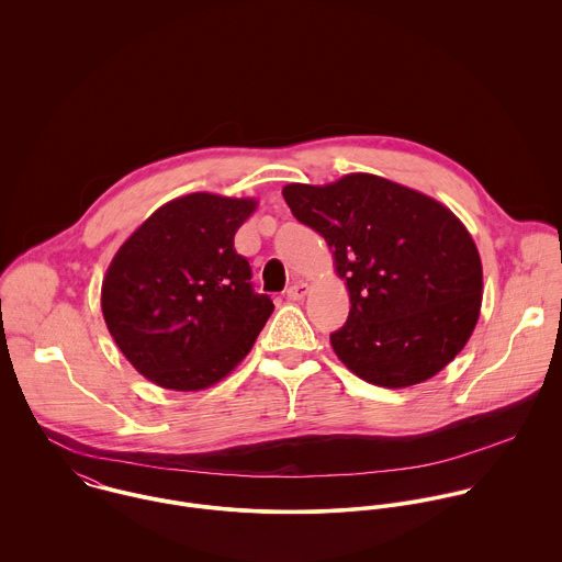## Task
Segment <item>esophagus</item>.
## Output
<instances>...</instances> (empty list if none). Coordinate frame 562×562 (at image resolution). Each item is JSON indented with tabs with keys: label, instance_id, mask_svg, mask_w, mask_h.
I'll list each match as a JSON object with an SVG mask.
<instances>
[{
	"label": "esophagus",
	"instance_id": "34e87169",
	"mask_svg": "<svg viewBox=\"0 0 562 562\" xmlns=\"http://www.w3.org/2000/svg\"><path fill=\"white\" fill-rule=\"evenodd\" d=\"M310 292V285L305 281H294L288 290H285V299L288 301H303Z\"/></svg>",
	"mask_w": 562,
	"mask_h": 562
}]
</instances>
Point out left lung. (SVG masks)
Here are the masks:
<instances>
[{
	"label": "left lung",
	"mask_w": 562,
	"mask_h": 562,
	"mask_svg": "<svg viewBox=\"0 0 562 562\" xmlns=\"http://www.w3.org/2000/svg\"><path fill=\"white\" fill-rule=\"evenodd\" d=\"M283 199L333 248L346 279L350 314L330 346L350 372L379 387H408L463 350L481 314L482 263L448 207L366 172L328 186L290 183Z\"/></svg>",
	"instance_id": "left-lung-1"
}]
</instances>
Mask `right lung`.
<instances>
[{
	"mask_svg": "<svg viewBox=\"0 0 562 562\" xmlns=\"http://www.w3.org/2000/svg\"><path fill=\"white\" fill-rule=\"evenodd\" d=\"M252 199L194 192L156 210L114 255L101 312L121 352L166 390L225 379L252 348L274 305L257 294L234 236Z\"/></svg>",
	"mask_w": 562,
	"mask_h": 562,
	"instance_id": "add662e5",
	"label": "right lung"
}]
</instances>
